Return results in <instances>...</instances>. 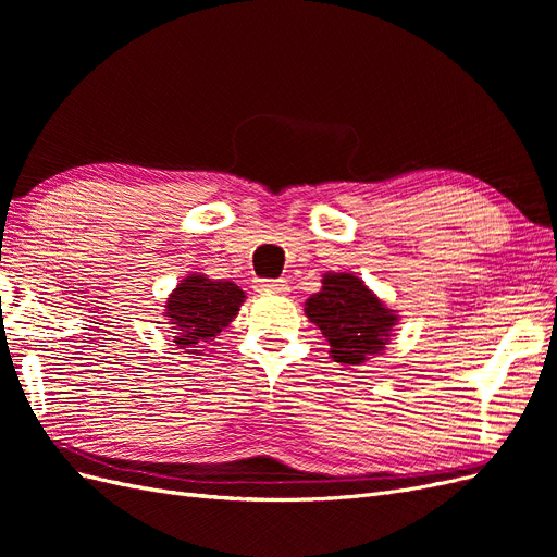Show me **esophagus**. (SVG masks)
Returning a JSON list of instances; mask_svg holds the SVG:
<instances>
[{"instance_id":"esophagus-1","label":"esophagus","mask_w":557,"mask_h":557,"mask_svg":"<svg viewBox=\"0 0 557 557\" xmlns=\"http://www.w3.org/2000/svg\"><path fill=\"white\" fill-rule=\"evenodd\" d=\"M256 288L260 293H288V283L283 278H258Z\"/></svg>"}]
</instances>
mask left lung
Here are the masks:
<instances>
[{"label":"left lung","mask_w":557,"mask_h":557,"mask_svg":"<svg viewBox=\"0 0 557 557\" xmlns=\"http://www.w3.org/2000/svg\"><path fill=\"white\" fill-rule=\"evenodd\" d=\"M305 311L342 364H360L383 350L397 320L352 274H325L323 290L307 299Z\"/></svg>","instance_id":"left-lung-1"}]
</instances>
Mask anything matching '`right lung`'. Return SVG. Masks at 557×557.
<instances>
[{
	"label": "right lung",
	"instance_id": "1",
	"mask_svg": "<svg viewBox=\"0 0 557 557\" xmlns=\"http://www.w3.org/2000/svg\"><path fill=\"white\" fill-rule=\"evenodd\" d=\"M244 290L232 281H211L193 274L178 283V288L166 299V315L174 325V342L185 352H199L237 315Z\"/></svg>",
	"mask_w": 557,
	"mask_h": 557
}]
</instances>
